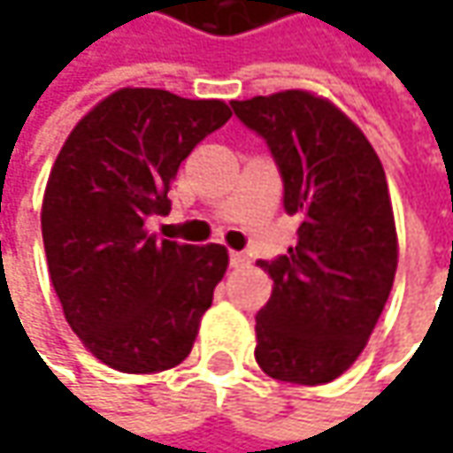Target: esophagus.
<instances>
[{
  "label": "esophagus",
  "mask_w": 453,
  "mask_h": 453,
  "mask_svg": "<svg viewBox=\"0 0 453 453\" xmlns=\"http://www.w3.org/2000/svg\"><path fill=\"white\" fill-rule=\"evenodd\" d=\"M229 265L234 267V270H242V267H250V257L242 252H232L229 254Z\"/></svg>",
  "instance_id": "1"
}]
</instances>
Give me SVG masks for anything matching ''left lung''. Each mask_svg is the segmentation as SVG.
I'll use <instances>...</instances> for the list:
<instances>
[{
	"label": "left lung",
	"mask_w": 453,
	"mask_h": 453,
	"mask_svg": "<svg viewBox=\"0 0 453 453\" xmlns=\"http://www.w3.org/2000/svg\"><path fill=\"white\" fill-rule=\"evenodd\" d=\"M270 146L297 244L274 262L257 312L254 357L270 378L320 386L342 375L373 333L398 267V236L380 158L327 97L282 90L232 100Z\"/></svg>",
	"instance_id": "8db88e82"
}]
</instances>
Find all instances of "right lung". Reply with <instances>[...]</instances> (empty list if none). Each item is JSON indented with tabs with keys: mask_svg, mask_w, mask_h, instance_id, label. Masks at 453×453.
Listing matches in <instances>:
<instances>
[{
	"mask_svg": "<svg viewBox=\"0 0 453 453\" xmlns=\"http://www.w3.org/2000/svg\"><path fill=\"white\" fill-rule=\"evenodd\" d=\"M232 118L224 100L120 88L80 118L42 199V242L65 320L120 373H156L191 353L214 288L229 267L221 244L158 239L181 161Z\"/></svg>",
	"mask_w": 453,
	"mask_h": 453,
	"instance_id": "right-lung-1",
	"label": "right lung"
}]
</instances>
